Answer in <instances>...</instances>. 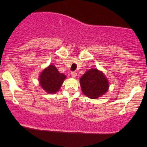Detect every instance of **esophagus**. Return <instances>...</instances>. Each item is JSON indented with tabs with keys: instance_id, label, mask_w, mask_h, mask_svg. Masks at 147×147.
<instances>
[{
	"instance_id": "34e87169",
	"label": "esophagus",
	"mask_w": 147,
	"mask_h": 147,
	"mask_svg": "<svg viewBox=\"0 0 147 147\" xmlns=\"http://www.w3.org/2000/svg\"><path fill=\"white\" fill-rule=\"evenodd\" d=\"M77 72H71V76L72 77H73V78H75V77H77Z\"/></svg>"
}]
</instances>
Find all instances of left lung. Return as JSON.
Returning <instances> with one entry per match:
<instances>
[{
	"instance_id": "8db88e82",
	"label": "left lung",
	"mask_w": 147,
	"mask_h": 147,
	"mask_svg": "<svg viewBox=\"0 0 147 147\" xmlns=\"http://www.w3.org/2000/svg\"><path fill=\"white\" fill-rule=\"evenodd\" d=\"M83 93L90 99H97L109 89V82L102 72L97 69L88 70L80 79Z\"/></svg>"
}]
</instances>
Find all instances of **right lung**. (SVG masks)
I'll use <instances>...</instances> for the list:
<instances>
[{"mask_svg":"<svg viewBox=\"0 0 147 147\" xmlns=\"http://www.w3.org/2000/svg\"><path fill=\"white\" fill-rule=\"evenodd\" d=\"M65 78V75L60 73L55 65H50L41 73L39 82L47 92L55 93L59 90Z\"/></svg>","mask_w":147,"mask_h":147,"instance_id":"right-lung-1","label":"right lung"}]
</instances>
